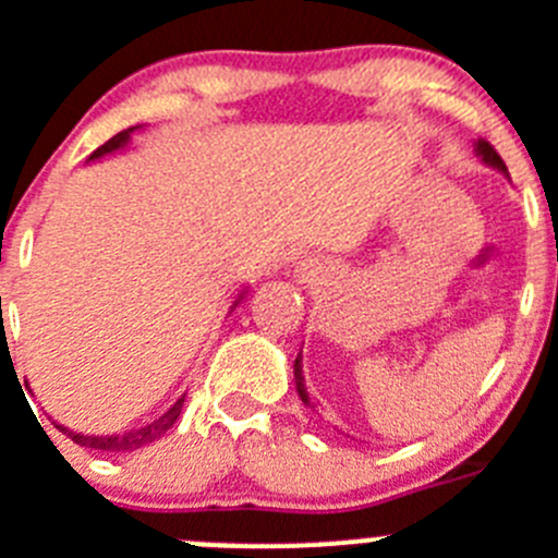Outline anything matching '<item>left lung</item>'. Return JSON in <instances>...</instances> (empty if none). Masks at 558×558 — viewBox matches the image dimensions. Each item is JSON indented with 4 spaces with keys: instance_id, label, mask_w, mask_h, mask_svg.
<instances>
[{
    "instance_id": "1",
    "label": "left lung",
    "mask_w": 558,
    "mask_h": 558,
    "mask_svg": "<svg viewBox=\"0 0 558 558\" xmlns=\"http://www.w3.org/2000/svg\"><path fill=\"white\" fill-rule=\"evenodd\" d=\"M474 155H477V158L483 160L485 166H490V169H496V171H501V174H505V177H510V174H507L505 160L499 158V153H496V149L490 147L488 142L477 138V142H474ZM294 384H296V395H300V398H302V403L311 405V409H313L311 395H307V387H305V376H302V351H300V354H296V360H294Z\"/></svg>"
}]
</instances>
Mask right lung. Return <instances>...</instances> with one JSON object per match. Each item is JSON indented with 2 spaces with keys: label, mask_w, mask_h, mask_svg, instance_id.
Returning a JSON list of instances; mask_svg holds the SVG:
<instances>
[{
  "label": "right lung",
  "mask_w": 558,
  "mask_h": 558,
  "mask_svg": "<svg viewBox=\"0 0 558 558\" xmlns=\"http://www.w3.org/2000/svg\"><path fill=\"white\" fill-rule=\"evenodd\" d=\"M142 128H144V124H135V128H128V130H122V133L113 135V138H108V142L102 144L100 149H95V153L89 155V160H86V163H92V160L106 158V155H117V153H122V149H128L130 147V135H133L135 130H142ZM245 294H247V286L240 291V294H236L234 305L229 307V313L234 311V307L240 305L242 300H245ZM182 403H185V395H180V398L174 400V405H169V409H166L163 414L155 416V420H149V423L138 425V428L119 430V434H106V436H100V434H97V436L95 434H78V430H70V428H64V425H59L57 420H53V428L62 430L64 436H70V439H73L75 445L89 447V450L133 452V450H142V447L153 445V441H158L160 436H163L166 430H169L171 425L177 423V416H180V411H182Z\"/></svg>",
  "instance_id": "1"
}]
</instances>
